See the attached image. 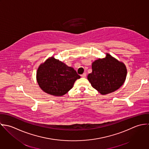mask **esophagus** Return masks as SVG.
<instances>
[{
    "label": "esophagus",
    "instance_id": "1",
    "mask_svg": "<svg viewBox=\"0 0 149 149\" xmlns=\"http://www.w3.org/2000/svg\"><path fill=\"white\" fill-rule=\"evenodd\" d=\"M86 76H87V74H86V73H84L83 74H82L81 75V76L82 77H84V78L86 77Z\"/></svg>",
    "mask_w": 149,
    "mask_h": 149
}]
</instances>
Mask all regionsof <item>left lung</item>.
<instances>
[{
	"mask_svg": "<svg viewBox=\"0 0 149 149\" xmlns=\"http://www.w3.org/2000/svg\"><path fill=\"white\" fill-rule=\"evenodd\" d=\"M92 69L87 79L93 87L102 95L118 90L126 79L125 65L109 54L105 58L94 61L92 63Z\"/></svg>",
	"mask_w": 149,
	"mask_h": 149,
	"instance_id": "left-lung-1",
	"label": "left lung"
}]
</instances>
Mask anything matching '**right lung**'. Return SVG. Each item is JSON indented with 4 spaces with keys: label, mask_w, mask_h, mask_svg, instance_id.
<instances>
[{
    "label": "right lung",
    "mask_w": 149,
    "mask_h": 149,
    "mask_svg": "<svg viewBox=\"0 0 149 149\" xmlns=\"http://www.w3.org/2000/svg\"><path fill=\"white\" fill-rule=\"evenodd\" d=\"M37 81L42 90L54 96H62L80 78L76 71L54 57L42 64L37 71Z\"/></svg>",
    "instance_id": "right-lung-1"
}]
</instances>
